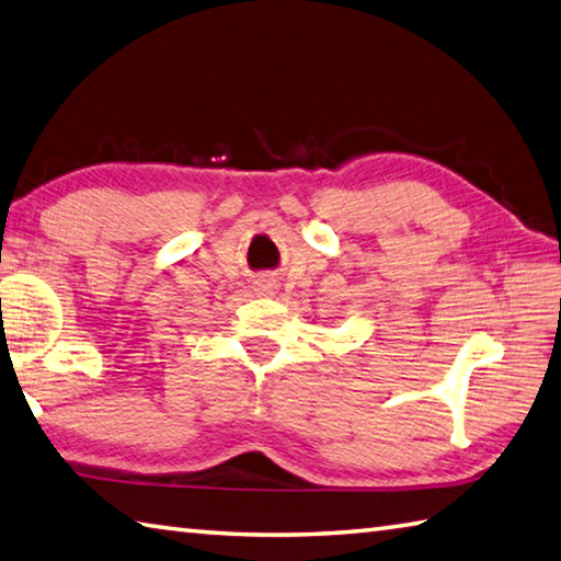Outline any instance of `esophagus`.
I'll use <instances>...</instances> for the list:
<instances>
[{
	"instance_id": "34e87169",
	"label": "esophagus",
	"mask_w": 561,
	"mask_h": 561,
	"mask_svg": "<svg viewBox=\"0 0 561 561\" xmlns=\"http://www.w3.org/2000/svg\"><path fill=\"white\" fill-rule=\"evenodd\" d=\"M279 289V282L272 279V277H260L254 282V291L260 294V297H274V291Z\"/></svg>"
}]
</instances>
